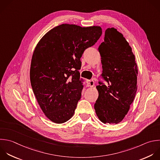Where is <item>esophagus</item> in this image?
<instances>
[{"mask_svg":"<svg viewBox=\"0 0 160 160\" xmlns=\"http://www.w3.org/2000/svg\"><path fill=\"white\" fill-rule=\"evenodd\" d=\"M94 85V81L92 79L87 81V86L88 87H92Z\"/></svg>","mask_w":160,"mask_h":160,"instance_id":"34e87169","label":"esophagus"}]
</instances>
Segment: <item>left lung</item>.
<instances>
[{
    "label": "left lung",
    "mask_w": 160,
    "mask_h": 160,
    "mask_svg": "<svg viewBox=\"0 0 160 160\" xmlns=\"http://www.w3.org/2000/svg\"><path fill=\"white\" fill-rule=\"evenodd\" d=\"M98 48L102 73L96 88L99 96L94 104L96 113L104 123L117 124L128 113L137 90L138 67L131 48L122 34L108 28Z\"/></svg>",
    "instance_id": "1"
}]
</instances>
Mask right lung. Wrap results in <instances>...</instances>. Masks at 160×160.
<instances>
[{"label": "right lung", "mask_w": 160, "mask_h": 160, "mask_svg": "<svg viewBox=\"0 0 160 160\" xmlns=\"http://www.w3.org/2000/svg\"><path fill=\"white\" fill-rule=\"evenodd\" d=\"M102 34L99 26L61 24L46 33L34 51L30 80L45 115L61 124L74 114L83 88L81 58Z\"/></svg>", "instance_id": "obj_1"}]
</instances>
